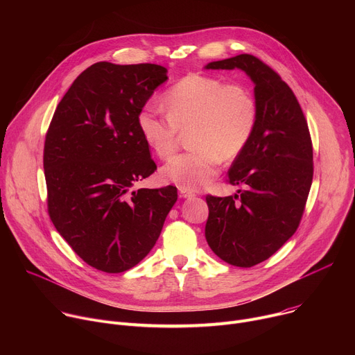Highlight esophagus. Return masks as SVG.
<instances>
[{
	"label": "esophagus",
	"mask_w": 355,
	"mask_h": 355,
	"mask_svg": "<svg viewBox=\"0 0 355 355\" xmlns=\"http://www.w3.org/2000/svg\"><path fill=\"white\" fill-rule=\"evenodd\" d=\"M178 192H180V196L181 198H193L195 193L192 191H188V189H184V188H178Z\"/></svg>",
	"instance_id": "1"
}]
</instances>
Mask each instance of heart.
I'll use <instances>...</instances> for the list:
<instances>
[{
	"label": "heart",
	"instance_id": "obj_1",
	"mask_svg": "<svg viewBox=\"0 0 355 355\" xmlns=\"http://www.w3.org/2000/svg\"><path fill=\"white\" fill-rule=\"evenodd\" d=\"M167 114L148 101L137 114L139 130L153 153L168 160L181 133L191 147L162 168V178L178 188L195 191L218 174L220 160L239 157L256 132L259 107L240 84H225L205 74H188L163 96Z\"/></svg>",
	"mask_w": 355,
	"mask_h": 355
}]
</instances>
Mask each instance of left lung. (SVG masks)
<instances>
[{"mask_svg": "<svg viewBox=\"0 0 355 355\" xmlns=\"http://www.w3.org/2000/svg\"><path fill=\"white\" fill-rule=\"evenodd\" d=\"M205 69H240L256 85L257 128L227 180L244 189L225 198L207 195L205 226L219 259L248 268L270 259L299 226L313 178L312 139L289 85L256 56L239 55Z\"/></svg>", "mask_w": 355, "mask_h": 355, "instance_id": "1", "label": "left lung"}]
</instances>
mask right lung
<instances>
[{
  "mask_svg": "<svg viewBox=\"0 0 355 355\" xmlns=\"http://www.w3.org/2000/svg\"><path fill=\"white\" fill-rule=\"evenodd\" d=\"M167 78L159 64L95 63L74 80L46 133L49 216L99 271L118 274L140 263L177 200L173 185L130 191L157 170L137 114Z\"/></svg>",
  "mask_w": 355,
  "mask_h": 355,
  "instance_id": "obj_1",
  "label": "right lung"
}]
</instances>
